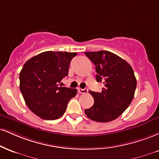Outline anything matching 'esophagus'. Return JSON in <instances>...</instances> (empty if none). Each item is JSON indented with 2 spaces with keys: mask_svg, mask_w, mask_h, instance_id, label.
Listing matches in <instances>:
<instances>
[{
  "mask_svg": "<svg viewBox=\"0 0 159 159\" xmlns=\"http://www.w3.org/2000/svg\"><path fill=\"white\" fill-rule=\"evenodd\" d=\"M78 93H81V94H84V93H87L88 92L87 88H85V89H81V88H78Z\"/></svg>",
  "mask_w": 159,
  "mask_h": 159,
  "instance_id": "esophagus-1",
  "label": "esophagus"
}]
</instances>
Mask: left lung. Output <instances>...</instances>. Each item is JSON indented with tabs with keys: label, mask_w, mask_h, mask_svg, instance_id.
Listing matches in <instances>:
<instances>
[{
	"label": "left lung",
	"mask_w": 159,
	"mask_h": 159,
	"mask_svg": "<svg viewBox=\"0 0 159 159\" xmlns=\"http://www.w3.org/2000/svg\"><path fill=\"white\" fill-rule=\"evenodd\" d=\"M95 64L96 81L102 82L101 93L89 91L94 104L86 109L88 118L97 122H109L119 117L134 97L137 81L133 68L126 61L109 51L86 52Z\"/></svg>",
	"instance_id": "1"
}]
</instances>
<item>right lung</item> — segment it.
<instances>
[{
	"label": "right lung",
	"mask_w": 159,
	"mask_h": 159,
	"mask_svg": "<svg viewBox=\"0 0 159 159\" xmlns=\"http://www.w3.org/2000/svg\"><path fill=\"white\" fill-rule=\"evenodd\" d=\"M77 52L47 51L32 57L20 72V89L29 109L42 119L55 120L64 114L77 89L58 85L68 75Z\"/></svg>",
	"instance_id": "right-lung-1"
}]
</instances>
